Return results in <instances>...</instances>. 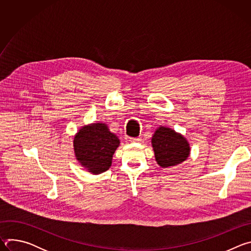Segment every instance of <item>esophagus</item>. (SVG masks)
Wrapping results in <instances>:
<instances>
[{"label": "esophagus", "mask_w": 251, "mask_h": 251, "mask_svg": "<svg viewBox=\"0 0 251 251\" xmlns=\"http://www.w3.org/2000/svg\"><path fill=\"white\" fill-rule=\"evenodd\" d=\"M129 141H130V142H132V143L140 142V141H141V138H130V139H129Z\"/></svg>", "instance_id": "obj_1"}]
</instances>
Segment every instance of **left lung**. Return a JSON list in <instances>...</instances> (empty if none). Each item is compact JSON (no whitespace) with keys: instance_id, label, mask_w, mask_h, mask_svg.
<instances>
[{"instance_id":"1","label":"left lung","mask_w":251,"mask_h":251,"mask_svg":"<svg viewBox=\"0 0 251 251\" xmlns=\"http://www.w3.org/2000/svg\"><path fill=\"white\" fill-rule=\"evenodd\" d=\"M151 143L156 162L162 168L181 164L191 154V146L187 138L166 126H160L156 129Z\"/></svg>"}]
</instances>
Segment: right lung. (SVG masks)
<instances>
[{
	"mask_svg": "<svg viewBox=\"0 0 251 251\" xmlns=\"http://www.w3.org/2000/svg\"><path fill=\"white\" fill-rule=\"evenodd\" d=\"M119 145V138L110 132L107 124L101 122L82 126L74 138L76 160L93 175H99L111 167Z\"/></svg>",
	"mask_w": 251,
	"mask_h": 251,
	"instance_id": "obj_1",
	"label": "right lung"
}]
</instances>
